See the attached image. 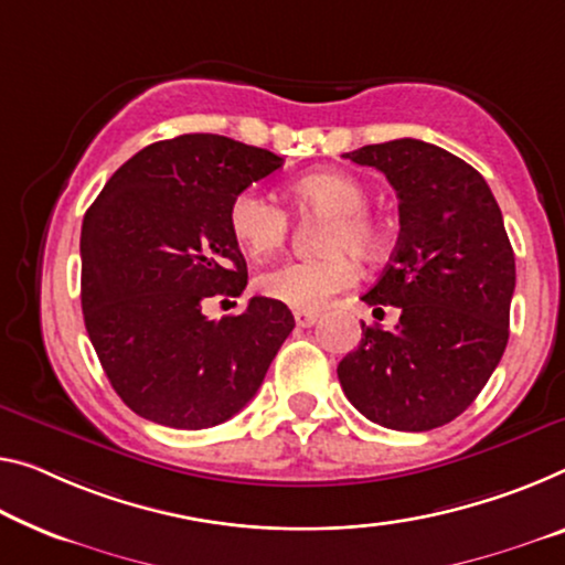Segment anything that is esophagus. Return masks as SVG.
<instances>
[{
    "instance_id": "esophagus-1",
    "label": "esophagus",
    "mask_w": 565,
    "mask_h": 565,
    "mask_svg": "<svg viewBox=\"0 0 565 565\" xmlns=\"http://www.w3.org/2000/svg\"><path fill=\"white\" fill-rule=\"evenodd\" d=\"M295 316V323H298L300 328H310V326H316L318 323V312H312V310H295L292 312Z\"/></svg>"
}]
</instances>
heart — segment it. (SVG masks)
I'll use <instances>...</instances> for the list:
<instances>
[{
  "mask_svg": "<svg viewBox=\"0 0 565 565\" xmlns=\"http://www.w3.org/2000/svg\"><path fill=\"white\" fill-rule=\"evenodd\" d=\"M290 196L302 212L328 214L320 247L326 255L310 259H288L259 277V290L267 298L298 310H318L338 292L359 280V270L349 255H376L384 245V227L369 212V189L345 171H312L295 179ZM230 230L239 249L263 259L282 247L290 230V216L270 194L245 189L230 204Z\"/></svg>",
  "mask_w": 565,
  "mask_h": 565,
  "instance_id": "b5f03b06",
  "label": "heart"
}]
</instances>
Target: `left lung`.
Instances as JSON below:
<instances>
[{"instance_id": "obj_1", "label": "left lung", "mask_w": 565, "mask_h": 565, "mask_svg": "<svg viewBox=\"0 0 565 565\" xmlns=\"http://www.w3.org/2000/svg\"><path fill=\"white\" fill-rule=\"evenodd\" d=\"M379 169L398 196V242L373 310H402L394 331L363 328L338 363L349 402L396 431H429L470 406L508 345L515 255L488 181L439 146L396 138L343 153Z\"/></svg>"}]
</instances>
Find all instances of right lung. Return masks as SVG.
I'll list each match as a JSON object with an SVG mask.
<instances>
[{
  "label": "right lung",
  "mask_w": 565,
  "mask_h": 565,
  "mask_svg": "<svg viewBox=\"0 0 565 565\" xmlns=\"http://www.w3.org/2000/svg\"><path fill=\"white\" fill-rule=\"evenodd\" d=\"M280 167V156L227 136H177L128 159L85 212V328L110 386L143 419L227 422L295 328L288 306L263 295L239 316H204L206 300L247 285L232 199Z\"/></svg>",
  "instance_id": "obj_1"
}]
</instances>
